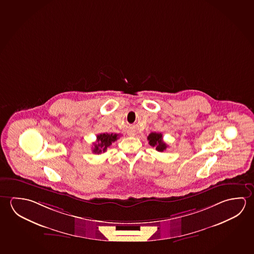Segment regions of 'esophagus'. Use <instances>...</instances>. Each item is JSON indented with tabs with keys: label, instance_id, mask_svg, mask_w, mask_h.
<instances>
[{
	"label": "esophagus",
	"instance_id": "esophagus-1",
	"mask_svg": "<svg viewBox=\"0 0 254 254\" xmlns=\"http://www.w3.org/2000/svg\"><path fill=\"white\" fill-rule=\"evenodd\" d=\"M129 134H130V135H134L135 133H133V132H130V133H129Z\"/></svg>",
	"mask_w": 254,
	"mask_h": 254
}]
</instances>
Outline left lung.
I'll list each match as a JSON object with an SVG mask.
<instances>
[{"instance_id":"left-lung-1","label":"left lung","mask_w":254,"mask_h":254,"mask_svg":"<svg viewBox=\"0 0 254 254\" xmlns=\"http://www.w3.org/2000/svg\"><path fill=\"white\" fill-rule=\"evenodd\" d=\"M150 146L155 147L158 151H164L167 148V143L163 141L162 133H150L147 137Z\"/></svg>"}]
</instances>
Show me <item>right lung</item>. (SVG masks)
<instances>
[{
  "instance_id": "obj_1",
  "label": "right lung",
  "mask_w": 254,
  "mask_h": 254,
  "mask_svg": "<svg viewBox=\"0 0 254 254\" xmlns=\"http://www.w3.org/2000/svg\"><path fill=\"white\" fill-rule=\"evenodd\" d=\"M120 134L117 133H100L96 136V142H94L93 152L100 154L105 152L107 148L112 145V143L118 140Z\"/></svg>"
}]
</instances>
